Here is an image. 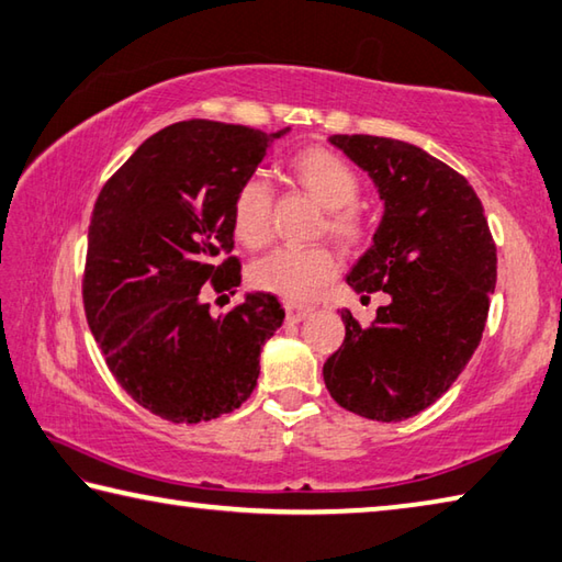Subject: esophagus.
Returning <instances> with one entry per match:
<instances>
[{
  "instance_id": "obj_1",
  "label": "esophagus",
  "mask_w": 562,
  "mask_h": 562,
  "mask_svg": "<svg viewBox=\"0 0 562 562\" xmlns=\"http://www.w3.org/2000/svg\"><path fill=\"white\" fill-rule=\"evenodd\" d=\"M314 310L307 307V304H297V302H284V314H288V322H302L307 319Z\"/></svg>"
}]
</instances>
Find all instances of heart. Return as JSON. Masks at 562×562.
<instances>
[{
	"label": "heart",
	"mask_w": 562,
	"mask_h": 562,
	"mask_svg": "<svg viewBox=\"0 0 562 562\" xmlns=\"http://www.w3.org/2000/svg\"><path fill=\"white\" fill-rule=\"evenodd\" d=\"M290 175L302 191L326 209V233L344 248L366 238L369 223L353 206L361 183L346 161L324 147L300 149L290 159ZM270 187L262 179H248L233 199V236L243 246L258 250L272 238ZM336 274V258L329 248H278L250 268V282L290 302H307Z\"/></svg>",
	"instance_id": "obj_1"
}]
</instances>
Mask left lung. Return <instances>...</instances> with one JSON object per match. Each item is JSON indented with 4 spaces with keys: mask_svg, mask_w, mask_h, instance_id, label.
I'll list each match as a JSON object with an SVG mask.
<instances>
[{
    "mask_svg": "<svg viewBox=\"0 0 562 562\" xmlns=\"http://www.w3.org/2000/svg\"><path fill=\"white\" fill-rule=\"evenodd\" d=\"M329 142L371 177L383 201L371 248L346 282L363 297L391 300L369 326L341 312L346 336L324 363V383L346 411L401 423L450 391L482 341L496 246L482 201L445 161L391 137Z\"/></svg>",
    "mask_w": 562,
    "mask_h": 562,
    "instance_id": "obj_1",
    "label": "left lung"
}]
</instances>
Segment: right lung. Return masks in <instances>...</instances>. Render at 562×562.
I'll list each match as a JSON object with an SVG mask.
<instances>
[{"mask_svg": "<svg viewBox=\"0 0 562 562\" xmlns=\"http://www.w3.org/2000/svg\"><path fill=\"white\" fill-rule=\"evenodd\" d=\"M260 130L187 120L159 130L105 183L88 228V326L132 401L169 423L236 411L258 385L260 351L280 329L274 294L248 292L213 316L203 284H240L233 199L274 139Z\"/></svg>", "mask_w": 562, "mask_h": 562, "instance_id": "obj_1", "label": "right lung"}]
</instances>
